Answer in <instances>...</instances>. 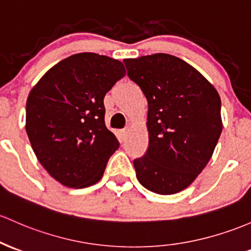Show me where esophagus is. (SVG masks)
I'll use <instances>...</instances> for the list:
<instances>
[{
	"label": "esophagus",
	"mask_w": 251,
	"mask_h": 251,
	"mask_svg": "<svg viewBox=\"0 0 251 251\" xmlns=\"http://www.w3.org/2000/svg\"><path fill=\"white\" fill-rule=\"evenodd\" d=\"M120 134H121V137H123V138H126V137H127V134H128V130H121L120 131Z\"/></svg>",
	"instance_id": "esophagus-1"
}]
</instances>
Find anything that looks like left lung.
<instances>
[{
  "instance_id": "1",
  "label": "left lung",
  "mask_w": 251,
  "mask_h": 251,
  "mask_svg": "<svg viewBox=\"0 0 251 251\" xmlns=\"http://www.w3.org/2000/svg\"><path fill=\"white\" fill-rule=\"evenodd\" d=\"M124 63L149 107V148L133 162L137 178L157 194H176L194 182L213 155L223 130L220 96L197 69L172 54Z\"/></svg>"
}]
</instances>
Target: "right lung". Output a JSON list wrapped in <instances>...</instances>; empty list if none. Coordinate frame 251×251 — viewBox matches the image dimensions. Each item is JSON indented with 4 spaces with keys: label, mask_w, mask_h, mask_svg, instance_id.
Returning <instances> with one entry per match:
<instances>
[{
    "label": "right lung",
    "mask_w": 251,
    "mask_h": 251,
    "mask_svg": "<svg viewBox=\"0 0 251 251\" xmlns=\"http://www.w3.org/2000/svg\"><path fill=\"white\" fill-rule=\"evenodd\" d=\"M126 71L120 60L83 52L44 74L26 102V132L54 180L85 188L101 180L119 142L104 125L103 98Z\"/></svg>",
    "instance_id": "add662e5"
}]
</instances>
